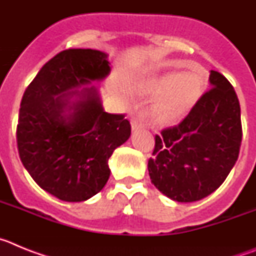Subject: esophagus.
<instances>
[{"instance_id": "34e87169", "label": "esophagus", "mask_w": 256, "mask_h": 256, "mask_svg": "<svg viewBox=\"0 0 256 256\" xmlns=\"http://www.w3.org/2000/svg\"><path fill=\"white\" fill-rule=\"evenodd\" d=\"M130 124H132V130H142L144 126V122L141 120V119H138V118H132V120H130Z\"/></svg>"}]
</instances>
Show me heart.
<instances>
[{"label":"heart","mask_w":256,"mask_h":256,"mask_svg":"<svg viewBox=\"0 0 256 256\" xmlns=\"http://www.w3.org/2000/svg\"><path fill=\"white\" fill-rule=\"evenodd\" d=\"M206 88V78L201 72H172L144 80L138 84L142 94H162L151 110L154 122L172 124L188 114L201 100Z\"/></svg>","instance_id":"heart-1"}]
</instances>
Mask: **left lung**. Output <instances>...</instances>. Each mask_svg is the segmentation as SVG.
<instances>
[{"label": "left lung", "mask_w": 256, "mask_h": 256, "mask_svg": "<svg viewBox=\"0 0 256 256\" xmlns=\"http://www.w3.org/2000/svg\"><path fill=\"white\" fill-rule=\"evenodd\" d=\"M210 88L178 126L155 136L148 174L154 186L178 202L209 196L237 162L242 140L241 108L234 87L210 72Z\"/></svg>", "instance_id": "8db88e82"}]
</instances>
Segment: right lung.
<instances>
[{
    "label": "right lung",
    "mask_w": 256,
    "mask_h": 256,
    "mask_svg": "<svg viewBox=\"0 0 256 256\" xmlns=\"http://www.w3.org/2000/svg\"><path fill=\"white\" fill-rule=\"evenodd\" d=\"M108 55L91 48L58 52L22 94L16 142L20 160L40 188L68 202L86 201L110 177L108 160L130 136L124 114L104 112L96 87L110 73Z\"/></svg>",
    "instance_id": "right-lung-1"
}]
</instances>
